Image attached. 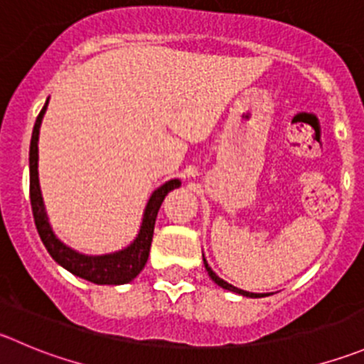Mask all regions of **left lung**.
Returning <instances> with one entry per match:
<instances>
[{
  "label": "left lung",
  "instance_id": "obj_1",
  "mask_svg": "<svg viewBox=\"0 0 364 364\" xmlns=\"http://www.w3.org/2000/svg\"><path fill=\"white\" fill-rule=\"evenodd\" d=\"M203 261H204V267H206V272H208V276L211 277V279L215 281V283L218 284V287L220 288H224V290H229V291H235V294H238V295H243V297H250V299H259V297H264V295L267 294H252V291H245V290H240V288H236V287H232V284H229V283H225L224 279H220V277L217 276V274H215L213 270H211V267L210 264H208V261L204 259V256H203Z\"/></svg>",
  "mask_w": 364,
  "mask_h": 364
}]
</instances>
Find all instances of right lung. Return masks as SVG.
I'll return each mask as SVG.
<instances>
[{
	"label": "right lung",
	"instance_id": "add662e5",
	"mask_svg": "<svg viewBox=\"0 0 364 364\" xmlns=\"http://www.w3.org/2000/svg\"><path fill=\"white\" fill-rule=\"evenodd\" d=\"M48 101H46L44 108H42L37 121H35L30 142V200L38 236H41L42 243L48 249V252L51 254L53 259L60 267L74 274V276L81 277L85 281H90L94 284L129 283L146 267L147 257H149L151 242H153L154 222H156L158 210H160L165 196L171 190L179 188L181 181L179 179H171V181L164 183L160 188L154 190L153 196L147 200L146 210H144L142 225H140L139 235L126 249L117 250V252L103 254V256H87V254L76 252V250L67 247L63 242H60L55 232H53L48 215H46L41 185H38V132H41L42 117H44L46 108H48Z\"/></svg>",
	"mask_w": 364,
	"mask_h": 364
}]
</instances>
